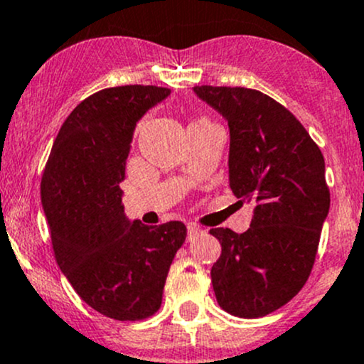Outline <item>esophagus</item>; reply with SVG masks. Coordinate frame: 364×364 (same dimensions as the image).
Returning <instances> with one entry per match:
<instances>
[{
  "instance_id": "esophagus-1",
  "label": "esophagus",
  "mask_w": 364,
  "mask_h": 364,
  "mask_svg": "<svg viewBox=\"0 0 364 364\" xmlns=\"http://www.w3.org/2000/svg\"><path fill=\"white\" fill-rule=\"evenodd\" d=\"M186 232H188V233H186V239H188V240H192L197 235H200V233H204V230H202V228L195 227V225H188V230H186Z\"/></svg>"
}]
</instances>
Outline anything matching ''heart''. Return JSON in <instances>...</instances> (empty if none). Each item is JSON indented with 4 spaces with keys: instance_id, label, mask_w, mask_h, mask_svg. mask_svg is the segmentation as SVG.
Instances as JSON below:
<instances>
[{
    "instance_id": "obj_1",
    "label": "heart",
    "mask_w": 364,
    "mask_h": 364,
    "mask_svg": "<svg viewBox=\"0 0 364 364\" xmlns=\"http://www.w3.org/2000/svg\"><path fill=\"white\" fill-rule=\"evenodd\" d=\"M205 125H214V124H213L211 120H209V118L200 117V118H195L192 124H190L188 129H192V127H205Z\"/></svg>"
}]
</instances>
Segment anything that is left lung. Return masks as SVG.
I'll return each instance as SVG.
<instances>
[{
  "label": "left lung",
  "mask_w": 364,
  "mask_h": 364,
  "mask_svg": "<svg viewBox=\"0 0 364 364\" xmlns=\"http://www.w3.org/2000/svg\"><path fill=\"white\" fill-rule=\"evenodd\" d=\"M230 129L228 178L255 205L244 233L211 228L221 256L211 269L216 300L244 319L277 311L304 288L330 211L324 156L291 112L259 90L193 87Z\"/></svg>",
  "instance_id": "1"
}]
</instances>
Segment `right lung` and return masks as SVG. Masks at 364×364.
Segmentation results:
<instances>
[{
	"label": "right lung",
	"mask_w": 364,
	"mask_h": 364,
	"mask_svg": "<svg viewBox=\"0 0 364 364\" xmlns=\"http://www.w3.org/2000/svg\"><path fill=\"white\" fill-rule=\"evenodd\" d=\"M171 94L155 85L99 90L57 134L41 176V204L59 269L87 305L117 321H141L162 304L186 239L181 221H129L120 183L136 124Z\"/></svg>",
	"instance_id": "1"
}]
</instances>
